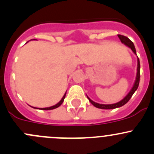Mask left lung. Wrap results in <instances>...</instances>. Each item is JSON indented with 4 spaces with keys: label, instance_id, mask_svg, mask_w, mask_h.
I'll use <instances>...</instances> for the list:
<instances>
[{
    "label": "left lung",
    "instance_id": "1",
    "mask_svg": "<svg viewBox=\"0 0 154 154\" xmlns=\"http://www.w3.org/2000/svg\"><path fill=\"white\" fill-rule=\"evenodd\" d=\"M119 38H120L121 42H122L123 44H125V45L128 46L129 48H131V50L133 51V52L135 54H136V48H135L134 44H133V42L131 41L130 39H129L127 36H125V35H118ZM139 80H140V62H139V59L138 58V67H137V74H136V81H135L134 85H133V88L132 89L130 90V92L128 93L127 96L122 100L121 101L118 102V103H114V104H100V103H97L94 102L93 100H91L89 97L87 96L88 97V100L89 102H91V104L93 106H94L97 108L99 109H116V108H119V107H121L124 105L126 104L127 102L130 100V99L131 98V97L133 96V94H134L135 91L137 90L138 87H139Z\"/></svg>",
    "mask_w": 154,
    "mask_h": 154
}]
</instances>
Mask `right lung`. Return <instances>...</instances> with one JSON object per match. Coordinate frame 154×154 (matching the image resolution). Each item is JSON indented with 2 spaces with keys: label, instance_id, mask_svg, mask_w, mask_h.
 Returning <instances> with one entry per match:
<instances>
[{
  "label": "right lung",
  "instance_id": "obj_1",
  "mask_svg": "<svg viewBox=\"0 0 154 154\" xmlns=\"http://www.w3.org/2000/svg\"><path fill=\"white\" fill-rule=\"evenodd\" d=\"M66 93L64 94V96H63V98H62V100H60V101L58 103H57V104H56V105H54V106H51V107H46V108H39V109H42V110H51V109H54L57 108V107L60 106V105H61L62 103H63V101H64L65 97H66Z\"/></svg>",
  "mask_w": 154,
  "mask_h": 154
}]
</instances>
